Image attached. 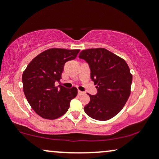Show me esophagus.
<instances>
[{"mask_svg": "<svg viewBox=\"0 0 159 159\" xmlns=\"http://www.w3.org/2000/svg\"><path fill=\"white\" fill-rule=\"evenodd\" d=\"M83 93H84V92H82V91L79 90H78V95H81V94H83Z\"/></svg>", "mask_w": 159, "mask_h": 159, "instance_id": "34e87169", "label": "esophagus"}]
</instances>
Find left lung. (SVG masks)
Masks as SVG:
<instances>
[{"mask_svg": "<svg viewBox=\"0 0 159 159\" xmlns=\"http://www.w3.org/2000/svg\"><path fill=\"white\" fill-rule=\"evenodd\" d=\"M79 58L90 69V78L96 85L97 93L88 94L90 102L85 113L100 121L110 120L123 109L131 93L132 75L126 62L102 48L83 50Z\"/></svg>", "mask_w": 159, "mask_h": 159, "instance_id": "obj_1", "label": "left lung"}]
</instances>
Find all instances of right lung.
I'll list each match as a JSON object with an SVG mask.
<instances>
[{"mask_svg": "<svg viewBox=\"0 0 159 159\" xmlns=\"http://www.w3.org/2000/svg\"><path fill=\"white\" fill-rule=\"evenodd\" d=\"M79 49L50 48L30 61L22 75L23 90L27 102L41 117L59 118L66 113L70 101L78 94L76 87H55L61 78L64 64L74 60Z\"/></svg>", "mask_w": 159, "mask_h": 159, "instance_id": "add662e5", "label": "right lung"}]
</instances>
